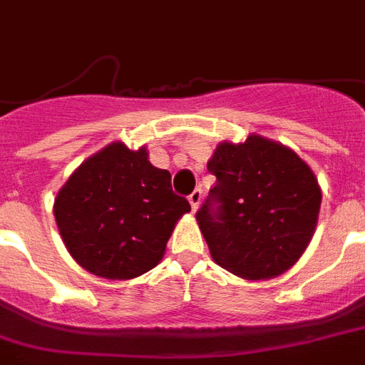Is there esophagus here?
<instances>
[{"label": "esophagus", "mask_w": 365, "mask_h": 365, "mask_svg": "<svg viewBox=\"0 0 365 365\" xmlns=\"http://www.w3.org/2000/svg\"><path fill=\"white\" fill-rule=\"evenodd\" d=\"M201 197H203V191L201 190H195L193 193H191L187 199H190V205H191V210L195 212L197 209H199V203H201Z\"/></svg>", "instance_id": "obj_1"}]
</instances>
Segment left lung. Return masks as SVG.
Returning a JSON list of instances; mask_svg holds the SVG:
<instances>
[{
  "label": "left lung",
  "instance_id": "left-lung-1",
  "mask_svg": "<svg viewBox=\"0 0 365 365\" xmlns=\"http://www.w3.org/2000/svg\"><path fill=\"white\" fill-rule=\"evenodd\" d=\"M217 183L197 210L215 263L245 280L274 279L302 257L321 207L317 178L292 148L261 135L220 143Z\"/></svg>",
  "mask_w": 365,
  "mask_h": 365
}]
</instances>
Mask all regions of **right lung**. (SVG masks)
Here are the masks:
<instances>
[{"label": "right lung", "mask_w": 365, "mask_h": 365, "mask_svg": "<svg viewBox=\"0 0 365 365\" xmlns=\"http://www.w3.org/2000/svg\"><path fill=\"white\" fill-rule=\"evenodd\" d=\"M172 175L148 162L147 148L110 143L75 170L53 201L58 230L83 269L129 280L155 269L175 222L190 212Z\"/></svg>", "instance_id": "add662e5"}]
</instances>
